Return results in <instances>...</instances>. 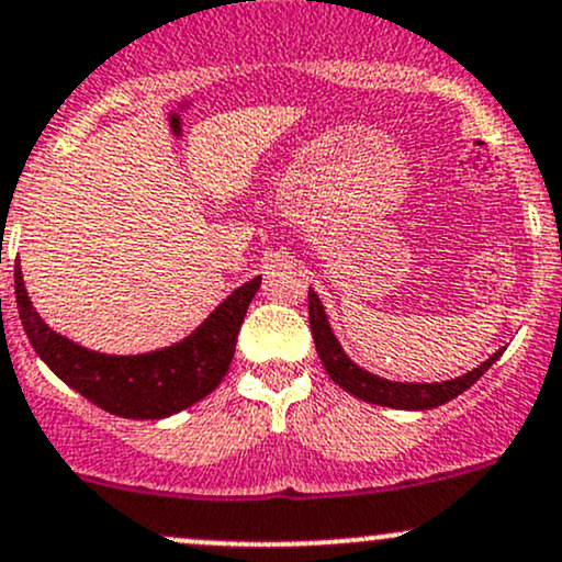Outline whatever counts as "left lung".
Listing matches in <instances>:
<instances>
[{
    "label": "left lung",
    "mask_w": 562,
    "mask_h": 562,
    "mask_svg": "<svg viewBox=\"0 0 562 562\" xmlns=\"http://www.w3.org/2000/svg\"><path fill=\"white\" fill-rule=\"evenodd\" d=\"M310 328L314 336V347H317L319 360H323L325 371L333 381H336L341 390H347L355 397L366 400V403L373 405H386V408H405V411H427V408H437V405L451 403L453 397H459L461 392H467L474 381L480 379L493 362L502 357V349L485 360L483 366H477L474 371H470L461 379L446 381V384H397V381H386L379 379V375L362 371L357 368L355 362L344 355L341 344L336 341L333 336L328 317H325L323 304H319L317 293L310 288Z\"/></svg>",
    "instance_id": "left-lung-1"
}]
</instances>
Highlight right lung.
<instances>
[{
	"instance_id": "1",
	"label": "right lung",
	"mask_w": 562,
	"mask_h": 562,
	"mask_svg": "<svg viewBox=\"0 0 562 562\" xmlns=\"http://www.w3.org/2000/svg\"><path fill=\"white\" fill-rule=\"evenodd\" d=\"M261 277L237 288L189 338L138 357L98 355L58 336L31 310L21 269L15 301L31 347L60 381L98 408L125 418H165L207 397L221 384L237 347V333Z\"/></svg>"
}]
</instances>
